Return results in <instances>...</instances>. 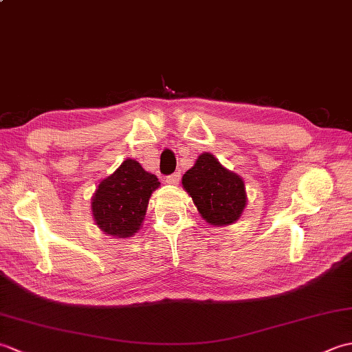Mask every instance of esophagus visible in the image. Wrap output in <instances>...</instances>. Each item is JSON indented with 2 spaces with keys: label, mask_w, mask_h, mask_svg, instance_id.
I'll use <instances>...</instances> for the list:
<instances>
[{
  "label": "esophagus",
  "mask_w": 352,
  "mask_h": 352,
  "mask_svg": "<svg viewBox=\"0 0 352 352\" xmlns=\"http://www.w3.org/2000/svg\"><path fill=\"white\" fill-rule=\"evenodd\" d=\"M180 177H182L180 172H174V174H170V175L166 177V183L172 184V186H177L178 183H180Z\"/></svg>",
  "instance_id": "obj_1"
}]
</instances>
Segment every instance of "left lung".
Listing matches in <instances>:
<instances>
[{
    "label": "left lung",
    "mask_w": 352,
    "mask_h": 352,
    "mask_svg": "<svg viewBox=\"0 0 352 352\" xmlns=\"http://www.w3.org/2000/svg\"><path fill=\"white\" fill-rule=\"evenodd\" d=\"M183 188L212 226L233 223L241 218L246 204L242 178L227 170L208 153L201 154L193 168L183 175Z\"/></svg>",
    "instance_id": "1"
}]
</instances>
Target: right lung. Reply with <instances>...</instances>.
Wrapping results in <instances>:
<instances>
[{
  "label": "right lung",
  "mask_w": 352,
  "mask_h": 352,
  "mask_svg": "<svg viewBox=\"0 0 352 352\" xmlns=\"http://www.w3.org/2000/svg\"><path fill=\"white\" fill-rule=\"evenodd\" d=\"M159 186V178L136 160H124L113 174L98 184L92 198L96 226L115 237L133 236L144 222L149 197Z\"/></svg>",
  "instance_id": "right-lung-1"
}]
</instances>
